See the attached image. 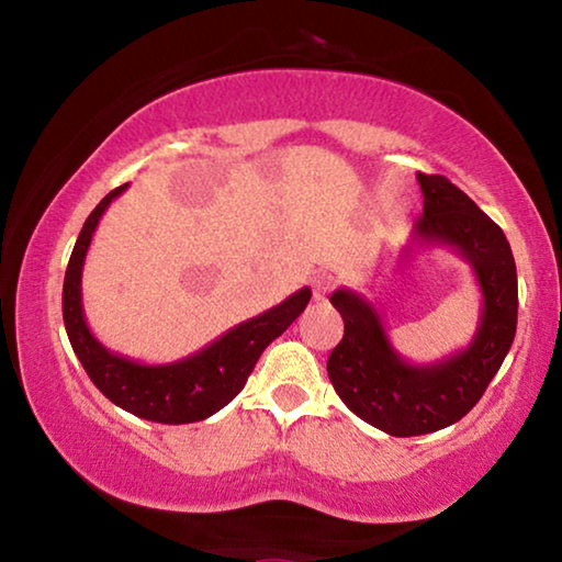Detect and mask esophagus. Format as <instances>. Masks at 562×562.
Returning <instances> with one entry per match:
<instances>
[{
	"label": "esophagus",
	"instance_id": "obj_1",
	"mask_svg": "<svg viewBox=\"0 0 562 562\" xmlns=\"http://www.w3.org/2000/svg\"><path fill=\"white\" fill-rule=\"evenodd\" d=\"M331 274H319V278L312 280V292H315V300H325L327 292L331 290Z\"/></svg>",
	"mask_w": 562,
	"mask_h": 562
}]
</instances>
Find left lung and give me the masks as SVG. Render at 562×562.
<instances>
[{
	"label": "left lung",
	"instance_id": "obj_1",
	"mask_svg": "<svg viewBox=\"0 0 562 562\" xmlns=\"http://www.w3.org/2000/svg\"><path fill=\"white\" fill-rule=\"evenodd\" d=\"M424 213L414 221V245L449 247L479 282V329L465 349L431 364H412L386 337L374 304L339 288L329 302L345 319V337L331 349L327 374L341 402L389 436L446 429L479 404L506 359L518 325V274L501 227L449 178L416 173Z\"/></svg>",
	"mask_w": 562,
	"mask_h": 562
}]
</instances>
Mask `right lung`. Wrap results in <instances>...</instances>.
<instances>
[{
	"label": "right lung",
	"mask_w": 562,
	"mask_h": 562,
	"mask_svg": "<svg viewBox=\"0 0 562 562\" xmlns=\"http://www.w3.org/2000/svg\"><path fill=\"white\" fill-rule=\"evenodd\" d=\"M126 188L128 183L111 190L93 207V213L81 227L79 240L74 245L61 294L66 335H69L74 355L79 357L91 382L123 412L158 424L203 422L243 392L247 376L252 374L265 347L302 315L312 297V290H297L262 315L227 329L225 335L213 339L195 355L170 361V364H140V361L116 355L91 335L87 317H83L81 272L101 215Z\"/></svg>",
	"instance_id": "add662e5"
}]
</instances>
